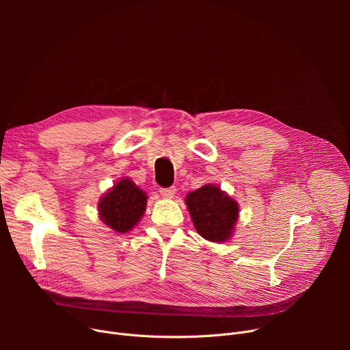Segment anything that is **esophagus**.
<instances>
[{
  "label": "esophagus",
  "mask_w": 350,
  "mask_h": 350,
  "mask_svg": "<svg viewBox=\"0 0 350 350\" xmlns=\"http://www.w3.org/2000/svg\"><path fill=\"white\" fill-rule=\"evenodd\" d=\"M174 193H176V187H167V189H160V194H161L163 197H169V198H172V197L174 196Z\"/></svg>",
  "instance_id": "esophagus-1"
}]
</instances>
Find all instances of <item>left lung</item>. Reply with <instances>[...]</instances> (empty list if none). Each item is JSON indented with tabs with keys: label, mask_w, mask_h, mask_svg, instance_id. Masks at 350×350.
Here are the masks:
<instances>
[{
	"label": "left lung",
	"mask_w": 350,
	"mask_h": 350,
	"mask_svg": "<svg viewBox=\"0 0 350 350\" xmlns=\"http://www.w3.org/2000/svg\"><path fill=\"white\" fill-rule=\"evenodd\" d=\"M186 204L197 232L206 240L224 243L231 237L238 218V206L224 191L207 185L191 191Z\"/></svg>",
	"instance_id": "8db88e82"
}]
</instances>
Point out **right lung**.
I'll return each mask as SVG.
<instances>
[{"label":"right lung","instance_id":"obj_1","mask_svg":"<svg viewBox=\"0 0 350 350\" xmlns=\"http://www.w3.org/2000/svg\"><path fill=\"white\" fill-rule=\"evenodd\" d=\"M146 194L133 181L122 178L118 185L103 196L99 203L102 221L116 232H127L142 218L146 208Z\"/></svg>","mask_w":350,"mask_h":350}]
</instances>
